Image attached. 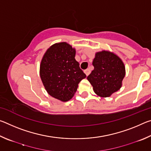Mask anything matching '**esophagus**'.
<instances>
[{
    "instance_id": "obj_1",
    "label": "esophagus",
    "mask_w": 151,
    "mask_h": 151,
    "mask_svg": "<svg viewBox=\"0 0 151 151\" xmlns=\"http://www.w3.org/2000/svg\"><path fill=\"white\" fill-rule=\"evenodd\" d=\"M84 73H85L86 74V76H88V75H89V74H90L91 70H90V69H88V68H87V69H86V70H84Z\"/></svg>"
}]
</instances>
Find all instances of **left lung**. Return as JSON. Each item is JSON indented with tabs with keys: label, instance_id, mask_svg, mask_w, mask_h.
I'll return each instance as SVG.
<instances>
[{
	"label": "left lung",
	"instance_id": "8db88e82",
	"mask_svg": "<svg viewBox=\"0 0 151 151\" xmlns=\"http://www.w3.org/2000/svg\"><path fill=\"white\" fill-rule=\"evenodd\" d=\"M94 70L87 76L97 95L108 97L121 88L125 76V67L114 53L103 50L96 53L93 61Z\"/></svg>",
	"mask_w": 151,
	"mask_h": 151
}]
</instances>
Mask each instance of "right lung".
I'll return each instance as SVG.
<instances>
[{
	"label": "right lung",
	"mask_w": 151,
	"mask_h": 151,
	"mask_svg": "<svg viewBox=\"0 0 151 151\" xmlns=\"http://www.w3.org/2000/svg\"><path fill=\"white\" fill-rule=\"evenodd\" d=\"M76 51L66 42L53 45L43 56L40 76L48 93L66 102L73 98L86 75L75 60Z\"/></svg>",
	"instance_id": "1"
}]
</instances>
